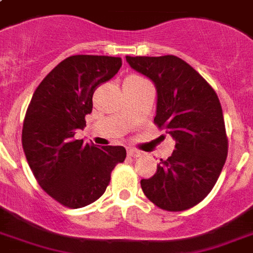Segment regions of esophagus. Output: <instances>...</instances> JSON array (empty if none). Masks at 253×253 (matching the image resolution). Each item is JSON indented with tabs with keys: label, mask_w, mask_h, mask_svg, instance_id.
<instances>
[{
	"label": "esophagus",
	"mask_w": 253,
	"mask_h": 253,
	"mask_svg": "<svg viewBox=\"0 0 253 253\" xmlns=\"http://www.w3.org/2000/svg\"><path fill=\"white\" fill-rule=\"evenodd\" d=\"M127 155L130 158H139L142 157V152L138 151V150H135V148H128V150H127Z\"/></svg>",
	"instance_id": "1"
}]
</instances>
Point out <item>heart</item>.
<instances>
[{"mask_svg":"<svg viewBox=\"0 0 253 253\" xmlns=\"http://www.w3.org/2000/svg\"><path fill=\"white\" fill-rule=\"evenodd\" d=\"M132 78H136V77H132Z\"/></svg>","mask_w":253,"mask_h":253,"instance_id":"b5f03b06","label":"heart"}]
</instances>
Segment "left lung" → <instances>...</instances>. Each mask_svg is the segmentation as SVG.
<instances>
[{
    "label": "left lung",
    "instance_id": "8db88e82",
    "mask_svg": "<svg viewBox=\"0 0 253 253\" xmlns=\"http://www.w3.org/2000/svg\"><path fill=\"white\" fill-rule=\"evenodd\" d=\"M134 70L157 87L154 122L175 139V150L161 159L157 172L142 179L144 195L166 211H184L213 188L228 154L223 110L215 90L175 55L126 57Z\"/></svg>",
    "mask_w": 253,
    "mask_h": 253
}]
</instances>
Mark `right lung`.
Masks as SVG:
<instances>
[{
  "mask_svg": "<svg viewBox=\"0 0 253 253\" xmlns=\"http://www.w3.org/2000/svg\"><path fill=\"white\" fill-rule=\"evenodd\" d=\"M122 66L119 57L71 55L36 88L22 127V147L38 184L69 208L94 203L105 194L111 171L126 158L122 146L75 139L91 113L92 94Z\"/></svg>",
  "mask_w": 253,
  "mask_h": 253,
  "instance_id": "obj_1",
  "label": "right lung"
}]
</instances>
